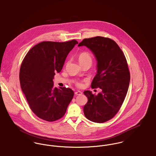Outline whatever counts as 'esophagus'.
I'll list each match as a JSON object with an SVG mask.
<instances>
[{
    "mask_svg": "<svg viewBox=\"0 0 156 156\" xmlns=\"http://www.w3.org/2000/svg\"><path fill=\"white\" fill-rule=\"evenodd\" d=\"M82 94H83V93H82L81 92H80V91H77V92H75V94L76 95H78V96L81 95Z\"/></svg>",
    "mask_w": 156,
    "mask_h": 156,
    "instance_id": "obj_1",
    "label": "esophagus"
}]
</instances>
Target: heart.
Listing matches in <instances>:
<instances>
[{
    "label": "heart",
    "mask_w": 156,
    "mask_h": 156,
    "mask_svg": "<svg viewBox=\"0 0 156 156\" xmlns=\"http://www.w3.org/2000/svg\"><path fill=\"white\" fill-rule=\"evenodd\" d=\"M78 61L80 64L83 63H89L92 64V58L90 54L86 52H84L81 53L78 56ZM76 84L78 87H81L83 86L82 83L81 82H76Z\"/></svg>",
    "instance_id": "obj_1"
}]
</instances>
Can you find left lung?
Wrapping results in <instances>:
<instances>
[{
	"label": "left lung",
	"instance_id": "left-lung-1",
	"mask_svg": "<svg viewBox=\"0 0 156 156\" xmlns=\"http://www.w3.org/2000/svg\"><path fill=\"white\" fill-rule=\"evenodd\" d=\"M83 46L92 52L97 61V73L91 87L102 90L97 95L89 90L84 92L88 99L84 113L89 120L103 123L115 116L124 101L130 81L128 64L122 50L110 38H85L78 45Z\"/></svg>",
	"mask_w": 156,
	"mask_h": 156
}]
</instances>
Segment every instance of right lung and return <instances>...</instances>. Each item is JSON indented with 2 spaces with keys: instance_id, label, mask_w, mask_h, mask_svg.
Here are the masks:
<instances>
[{
  "instance_id": "1",
  "label": "right lung",
  "mask_w": 156,
  "mask_h": 156,
  "mask_svg": "<svg viewBox=\"0 0 156 156\" xmlns=\"http://www.w3.org/2000/svg\"><path fill=\"white\" fill-rule=\"evenodd\" d=\"M78 41H42L28 51L20 69L22 92L32 111L40 119L52 122L64 115L74 93L70 88L54 87L55 73L62 70L69 52Z\"/></svg>"
}]
</instances>
